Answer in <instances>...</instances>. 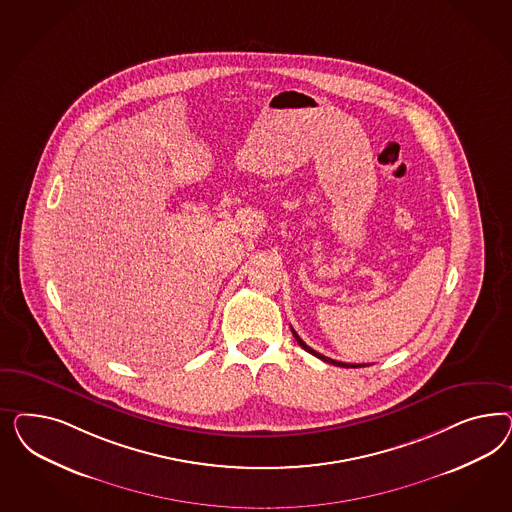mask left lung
<instances>
[{
  "label": "left lung",
  "mask_w": 512,
  "mask_h": 512,
  "mask_svg": "<svg viewBox=\"0 0 512 512\" xmlns=\"http://www.w3.org/2000/svg\"><path fill=\"white\" fill-rule=\"evenodd\" d=\"M293 330V336H295V340L298 341V345L304 349V351H308L311 353L313 357L321 358V360H325L328 364H332V366H341V368H364V366H370V364H345V362H338V360H332V358L325 357V355H321V353H317V351H313L310 345H306L302 338L298 336L295 332V328H291Z\"/></svg>",
  "instance_id": "obj_1"
}]
</instances>
